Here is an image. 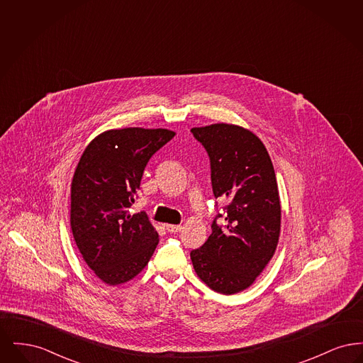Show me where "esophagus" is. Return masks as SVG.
Masks as SVG:
<instances>
[{"label":"esophagus","instance_id":"1","mask_svg":"<svg viewBox=\"0 0 363 363\" xmlns=\"http://www.w3.org/2000/svg\"><path fill=\"white\" fill-rule=\"evenodd\" d=\"M166 230L169 233H179L182 230V225H166Z\"/></svg>","mask_w":363,"mask_h":363}]
</instances>
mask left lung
<instances>
[{
  "label": "left lung",
  "instance_id": "obj_1",
  "mask_svg": "<svg viewBox=\"0 0 363 363\" xmlns=\"http://www.w3.org/2000/svg\"><path fill=\"white\" fill-rule=\"evenodd\" d=\"M206 148L215 199L227 200L207 242L190 252L199 277L216 293H240L262 272L277 250L280 200L267 148L237 125L213 123L190 130ZM225 219L223 225L216 220Z\"/></svg>",
  "mask_w": 363,
  "mask_h": 363
}]
</instances>
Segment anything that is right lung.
<instances>
[{
	"label": "right lung",
	"mask_w": 363,
	"mask_h": 363,
	"mask_svg": "<svg viewBox=\"0 0 363 363\" xmlns=\"http://www.w3.org/2000/svg\"><path fill=\"white\" fill-rule=\"evenodd\" d=\"M175 133L125 128L94 138L76 167L70 227L76 245L102 281L116 286L138 275L155 252L159 235L145 212L132 215L148 160Z\"/></svg>",
	"instance_id": "right-lung-1"
}]
</instances>
